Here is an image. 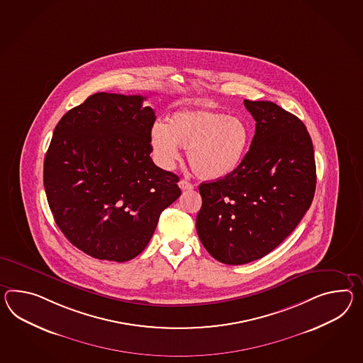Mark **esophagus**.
Wrapping results in <instances>:
<instances>
[{"label":"esophagus","instance_id":"esophagus-1","mask_svg":"<svg viewBox=\"0 0 363 363\" xmlns=\"http://www.w3.org/2000/svg\"><path fill=\"white\" fill-rule=\"evenodd\" d=\"M178 186L181 187V190H193V189H194V186L191 185L190 182H187L186 179H181V181L178 182Z\"/></svg>","mask_w":363,"mask_h":363}]
</instances>
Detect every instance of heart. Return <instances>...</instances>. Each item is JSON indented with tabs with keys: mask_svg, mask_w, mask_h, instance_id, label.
I'll list each match as a JSON object with an SVG mask.
<instances>
[{
	"mask_svg": "<svg viewBox=\"0 0 363 363\" xmlns=\"http://www.w3.org/2000/svg\"><path fill=\"white\" fill-rule=\"evenodd\" d=\"M150 140L161 167L172 168L181 157L182 147L187 148V160L195 174L216 181L240 168L252 133L239 116L213 108H182L168 116L167 123L153 124Z\"/></svg>",
	"mask_w": 363,
	"mask_h": 363,
	"instance_id": "1",
	"label": "heart"
}]
</instances>
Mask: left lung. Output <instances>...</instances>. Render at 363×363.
<instances>
[{"instance_id":"8db88e82","label":"left lung","mask_w":363,"mask_h":363,"mask_svg":"<svg viewBox=\"0 0 363 363\" xmlns=\"http://www.w3.org/2000/svg\"><path fill=\"white\" fill-rule=\"evenodd\" d=\"M256 133L240 168L199 185L196 232L219 262L244 265L278 247L310 208L316 165L298 116L270 101H244Z\"/></svg>"}]
</instances>
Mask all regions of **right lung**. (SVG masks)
<instances>
[{
  "label": "right lung",
  "instance_id": "right-lung-1",
  "mask_svg": "<svg viewBox=\"0 0 363 363\" xmlns=\"http://www.w3.org/2000/svg\"><path fill=\"white\" fill-rule=\"evenodd\" d=\"M143 96L96 93L55 127L43 182L64 236L98 259L140 255L160 213L181 195L179 178L150 159L155 111Z\"/></svg>",
  "mask_w": 363,
  "mask_h": 363
}]
</instances>
